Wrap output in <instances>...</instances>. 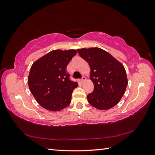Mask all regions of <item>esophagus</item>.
Instances as JSON below:
<instances>
[{"mask_svg": "<svg viewBox=\"0 0 155 155\" xmlns=\"http://www.w3.org/2000/svg\"><path fill=\"white\" fill-rule=\"evenodd\" d=\"M85 80H86V78H85V77H84V76H83V77H82V78L81 79L80 81H81V83H83V82L85 81Z\"/></svg>", "mask_w": 155, "mask_h": 155, "instance_id": "1", "label": "esophagus"}]
</instances>
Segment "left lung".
Segmentation results:
<instances>
[{
  "mask_svg": "<svg viewBox=\"0 0 155 155\" xmlns=\"http://www.w3.org/2000/svg\"><path fill=\"white\" fill-rule=\"evenodd\" d=\"M79 55L88 63L94 88L87 95L92 106L107 110L118 104L128 81L124 67L107 51L100 48L78 49Z\"/></svg>",
  "mask_w": 155,
  "mask_h": 155,
  "instance_id": "left-lung-1",
  "label": "left lung"
}]
</instances>
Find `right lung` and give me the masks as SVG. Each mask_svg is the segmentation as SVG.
<instances>
[{"label": "right lung", "mask_w": 155, "mask_h": 155, "mask_svg": "<svg viewBox=\"0 0 155 155\" xmlns=\"http://www.w3.org/2000/svg\"><path fill=\"white\" fill-rule=\"evenodd\" d=\"M76 53V50H54L33 63L28 83L35 99L45 109L59 111L71 102L78 84L70 80L66 69Z\"/></svg>", "instance_id": "obj_1"}]
</instances>
